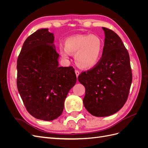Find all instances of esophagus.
<instances>
[{"instance_id": "esophagus-1", "label": "esophagus", "mask_w": 148, "mask_h": 148, "mask_svg": "<svg viewBox=\"0 0 148 148\" xmlns=\"http://www.w3.org/2000/svg\"><path fill=\"white\" fill-rule=\"evenodd\" d=\"M75 74H76V76H77V77L78 78V77L79 75V72L78 70H76L75 71Z\"/></svg>"}]
</instances>
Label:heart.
Returning a JSON list of instances; mask_svg holds the SVG:
<instances>
[{"label": "heart", "mask_w": 148, "mask_h": 148, "mask_svg": "<svg viewBox=\"0 0 148 148\" xmlns=\"http://www.w3.org/2000/svg\"><path fill=\"white\" fill-rule=\"evenodd\" d=\"M104 44L97 35H75L66 38L65 49L60 47L62 56L67 58L75 54V62L79 68L88 70L95 67L101 59Z\"/></svg>", "instance_id": "obj_1"}]
</instances>
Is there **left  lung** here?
<instances>
[{
  "label": "left lung",
  "mask_w": 148,
  "mask_h": 148,
  "mask_svg": "<svg viewBox=\"0 0 148 148\" xmlns=\"http://www.w3.org/2000/svg\"><path fill=\"white\" fill-rule=\"evenodd\" d=\"M102 28L105 39L101 59L78 78L85 88L84 107L98 117L114 114L122 108L132 82L130 57L122 41L112 30Z\"/></svg>",
  "instance_id": "left-lung-1"
}]
</instances>
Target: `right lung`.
I'll use <instances>...</instances> for the list:
<instances>
[{
	"label": "right lung",
	"instance_id": "obj_1",
	"mask_svg": "<svg viewBox=\"0 0 148 148\" xmlns=\"http://www.w3.org/2000/svg\"><path fill=\"white\" fill-rule=\"evenodd\" d=\"M53 34L41 28L25 40L17 60V88L26 110L36 119L52 121L64 110L77 82L72 66H59Z\"/></svg>",
	"mask_w": 148,
	"mask_h": 148
}]
</instances>
